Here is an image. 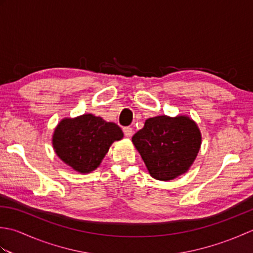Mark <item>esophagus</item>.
Here are the masks:
<instances>
[{"mask_svg":"<svg viewBox=\"0 0 253 253\" xmlns=\"http://www.w3.org/2000/svg\"><path fill=\"white\" fill-rule=\"evenodd\" d=\"M123 131H124V135H125L127 138H130L132 136V128L131 127H124Z\"/></svg>","mask_w":253,"mask_h":253,"instance_id":"esophagus-1","label":"esophagus"}]
</instances>
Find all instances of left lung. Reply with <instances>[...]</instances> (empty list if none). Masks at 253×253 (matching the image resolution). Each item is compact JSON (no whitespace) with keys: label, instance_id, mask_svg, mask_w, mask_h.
<instances>
[{"label":"left lung","instance_id":"obj_1","mask_svg":"<svg viewBox=\"0 0 253 253\" xmlns=\"http://www.w3.org/2000/svg\"><path fill=\"white\" fill-rule=\"evenodd\" d=\"M131 140L150 175L168 181L190 169L201 147V132L190 117L161 115L148 118Z\"/></svg>","mask_w":253,"mask_h":253}]
</instances>
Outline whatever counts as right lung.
I'll use <instances>...</instances> for the list:
<instances>
[{"label": "right lung", "mask_w": 253, "mask_h": 253, "mask_svg": "<svg viewBox=\"0 0 253 253\" xmlns=\"http://www.w3.org/2000/svg\"><path fill=\"white\" fill-rule=\"evenodd\" d=\"M120 126L92 114L64 118L53 132L54 151L64 163L82 174L94 170L111 144L123 139Z\"/></svg>", "instance_id": "obj_1"}]
</instances>
